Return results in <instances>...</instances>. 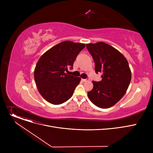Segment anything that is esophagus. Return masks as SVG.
I'll return each instance as SVG.
<instances>
[{"label": "esophagus", "mask_w": 153, "mask_h": 153, "mask_svg": "<svg viewBox=\"0 0 153 153\" xmlns=\"http://www.w3.org/2000/svg\"><path fill=\"white\" fill-rule=\"evenodd\" d=\"M89 81V79H82V82H87V81Z\"/></svg>", "instance_id": "34e87169"}]
</instances>
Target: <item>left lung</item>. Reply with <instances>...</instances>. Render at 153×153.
Returning <instances> with one entry per match:
<instances>
[{
  "label": "left lung",
  "instance_id": "1",
  "mask_svg": "<svg viewBox=\"0 0 153 153\" xmlns=\"http://www.w3.org/2000/svg\"><path fill=\"white\" fill-rule=\"evenodd\" d=\"M86 47L94 61L95 72L102 73L100 81H92L94 87L87 92L88 97L98 107H111L123 97L130 85L129 64L121 53L107 43H89Z\"/></svg>",
  "mask_w": 153,
  "mask_h": 153
}]
</instances>
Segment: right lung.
Masks as SVG:
<instances>
[{
	"label": "right lung",
	"mask_w": 153,
	"mask_h": 153,
	"mask_svg": "<svg viewBox=\"0 0 153 153\" xmlns=\"http://www.w3.org/2000/svg\"><path fill=\"white\" fill-rule=\"evenodd\" d=\"M85 46L83 43L64 41L39 59L34 71L35 81L39 92L48 102L59 105L71 97L81 78L68 75L66 72L73 68L78 54Z\"/></svg>",
	"instance_id": "add662e5"
}]
</instances>
